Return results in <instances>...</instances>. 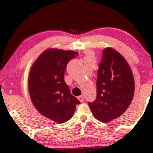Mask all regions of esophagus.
<instances>
[{
    "instance_id": "esophagus-1",
    "label": "esophagus",
    "mask_w": 153,
    "mask_h": 153,
    "mask_svg": "<svg viewBox=\"0 0 153 153\" xmlns=\"http://www.w3.org/2000/svg\"><path fill=\"white\" fill-rule=\"evenodd\" d=\"M78 99L79 101H80V102H83V101H84V98H83V96H78Z\"/></svg>"
}]
</instances>
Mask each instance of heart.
I'll return each mask as SVG.
<instances>
[{
	"label": "heart",
	"mask_w": 153,
	"mask_h": 153,
	"mask_svg": "<svg viewBox=\"0 0 153 153\" xmlns=\"http://www.w3.org/2000/svg\"><path fill=\"white\" fill-rule=\"evenodd\" d=\"M87 57H92V55H91V54L90 52H88L87 53Z\"/></svg>",
	"instance_id": "heart-1"
}]
</instances>
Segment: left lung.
<instances>
[{"label":"left lung","mask_w":153,"mask_h":153,"mask_svg":"<svg viewBox=\"0 0 153 153\" xmlns=\"http://www.w3.org/2000/svg\"><path fill=\"white\" fill-rule=\"evenodd\" d=\"M96 87V99L88 102V106L95 118L102 122H108L122 115L132 101V72L122 54L111 47L103 50Z\"/></svg>","instance_id":"obj_1"}]
</instances>
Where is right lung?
<instances>
[{
	"label": "right lung",
	"instance_id": "1",
	"mask_svg": "<svg viewBox=\"0 0 153 153\" xmlns=\"http://www.w3.org/2000/svg\"><path fill=\"white\" fill-rule=\"evenodd\" d=\"M78 55L71 50L49 49L40 54L29 73L33 104L41 114L59 124L71 119L80 103L64 80L67 65Z\"/></svg>",
	"mask_w": 153,
	"mask_h": 153
}]
</instances>
